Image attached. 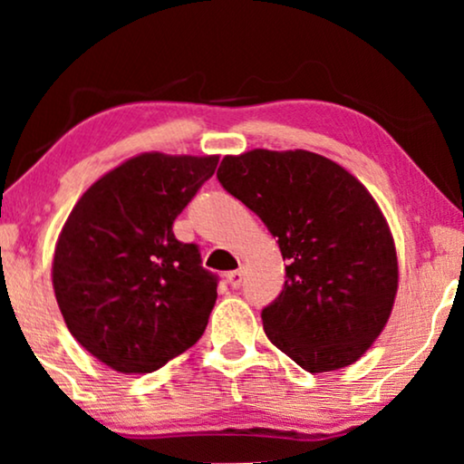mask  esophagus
<instances>
[{
    "label": "esophagus",
    "instance_id": "34e87169",
    "mask_svg": "<svg viewBox=\"0 0 464 464\" xmlns=\"http://www.w3.org/2000/svg\"><path fill=\"white\" fill-rule=\"evenodd\" d=\"M226 278H227V283H230V287H234V289L240 287V283H243V268L227 272Z\"/></svg>",
    "mask_w": 464,
    "mask_h": 464
}]
</instances>
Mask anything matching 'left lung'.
Listing matches in <instances>:
<instances>
[{"label": "left lung", "instance_id": "left-lung-1", "mask_svg": "<svg viewBox=\"0 0 464 464\" xmlns=\"http://www.w3.org/2000/svg\"><path fill=\"white\" fill-rule=\"evenodd\" d=\"M218 179L264 221L287 259L281 295L262 310L272 344L310 373L363 357L399 287L395 240L363 183L306 150L226 156Z\"/></svg>", "mask_w": 464, "mask_h": 464}]
</instances>
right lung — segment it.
Instances as JSON below:
<instances>
[{"mask_svg": "<svg viewBox=\"0 0 464 464\" xmlns=\"http://www.w3.org/2000/svg\"><path fill=\"white\" fill-rule=\"evenodd\" d=\"M219 156L145 151L99 177L54 246L53 287L75 340L120 373H151L194 346L218 300V278L173 221Z\"/></svg>", "mask_w": 464, "mask_h": 464, "instance_id": "1", "label": "right lung"}]
</instances>
